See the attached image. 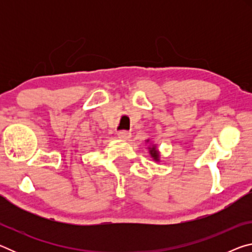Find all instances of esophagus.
Returning <instances> with one entry per match:
<instances>
[{
    "mask_svg": "<svg viewBox=\"0 0 252 252\" xmlns=\"http://www.w3.org/2000/svg\"><path fill=\"white\" fill-rule=\"evenodd\" d=\"M118 135H119V138H121L123 140H127L131 136V132L126 131V130H122V131H119L118 132Z\"/></svg>",
    "mask_w": 252,
    "mask_h": 252,
    "instance_id": "34e87169",
    "label": "esophagus"
}]
</instances>
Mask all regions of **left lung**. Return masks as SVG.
<instances>
[{"instance_id": "8db88e82", "label": "left lung", "mask_w": 252, "mask_h": 252, "mask_svg": "<svg viewBox=\"0 0 252 252\" xmlns=\"http://www.w3.org/2000/svg\"><path fill=\"white\" fill-rule=\"evenodd\" d=\"M149 152H150V155L153 158V160H155V161H159L160 160L159 151L157 150V147L156 146H152L151 148H149Z\"/></svg>"}]
</instances>
